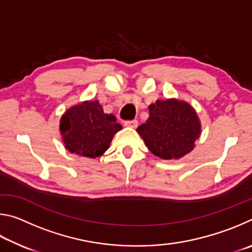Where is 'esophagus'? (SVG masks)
Instances as JSON below:
<instances>
[{"instance_id": "esophagus-1", "label": "esophagus", "mask_w": 252, "mask_h": 252, "mask_svg": "<svg viewBox=\"0 0 252 252\" xmlns=\"http://www.w3.org/2000/svg\"><path fill=\"white\" fill-rule=\"evenodd\" d=\"M125 126H129V127H133V129H135V127L138 126V121H136V120L126 121V122H125Z\"/></svg>"}]
</instances>
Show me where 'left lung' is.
<instances>
[{
  "instance_id": "8db88e82",
  "label": "left lung",
  "mask_w": 252,
  "mask_h": 252,
  "mask_svg": "<svg viewBox=\"0 0 252 252\" xmlns=\"http://www.w3.org/2000/svg\"><path fill=\"white\" fill-rule=\"evenodd\" d=\"M136 132L160 159H180L193 150L201 134V122L188 102L172 97L149 105L148 120Z\"/></svg>"
}]
</instances>
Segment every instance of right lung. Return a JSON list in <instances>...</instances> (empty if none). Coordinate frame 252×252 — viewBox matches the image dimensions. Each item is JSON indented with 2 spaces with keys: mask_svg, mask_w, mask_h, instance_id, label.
<instances>
[{
  "mask_svg": "<svg viewBox=\"0 0 252 252\" xmlns=\"http://www.w3.org/2000/svg\"><path fill=\"white\" fill-rule=\"evenodd\" d=\"M113 114L103 112L97 100L83 101L67 109L60 120V133L67 151L94 159L110 148L122 129Z\"/></svg>",
  "mask_w": 252,
  "mask_h": 252,
  "instance_id": "obj_1",
  "label": "right lung"
}]
</instances>
